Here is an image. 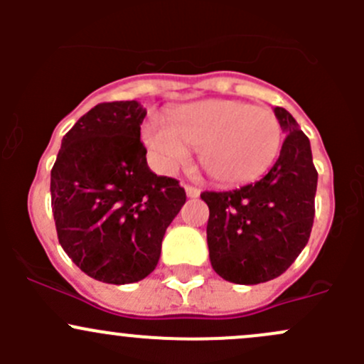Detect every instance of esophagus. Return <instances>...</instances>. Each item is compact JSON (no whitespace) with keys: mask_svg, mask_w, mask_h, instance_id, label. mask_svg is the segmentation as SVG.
Returning a JSON list of instances; mask_svg holds the SVG:
<instances>
[{"mask_svg":"<svg viewBox=\"0 0 364 364\" xmlns=\"http://www.w3.org/2000/svg\"><path fill=\"white\" fill-rule=\"evenodd\" d=\"M185 190H186V196H188L190 199H197V197L200 196V190L193 185H185Z\"/></svg>","mask_w":364,"mask_h":364,"instance_id":"esophagus-1","label":"esophagus"}]
</instances>
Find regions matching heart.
Returning a JSON list of instances; mask_svg holds the SVG:
<instances>
[{
	"label": "heart",
	"instance_id": "1",
	"mask_svg": "<svg viewBox=\"0 0 364 364\" xmlns=\"http://www.w3.org/2000/svg\"><path fill=\"white\" fill-rule=\"evenodd\" d=\"M142 139L161 171L186 164L200 148V164L215 181L241 185L260 178L280 153L282 124L274 112L236 100H204L149 117Z\"/></svg>",
	"mask_w": 364,
	"mask_h": 364
}]
</instances>
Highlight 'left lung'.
I'll return each instance as SVG.
<instances>
[{
	"label": "left lung",
	"mask_w": 364,
	"mask_h": 364,
	"mask_svg": "<svg viewBox=\"0 0 364 364\" xmlns=\"http://www.w3.org/2000/svg\"><path fill=\"white\" fill-rule=\"evenodd\" d=\"M274 116L287 135L269 172L237 190L200 193L209 208L211 266L232 284L280 277L306 247L314 227L318 174L310 141L284 107H274Z\"/></svg>",
	"instance_id": "1"
}]
</instances>
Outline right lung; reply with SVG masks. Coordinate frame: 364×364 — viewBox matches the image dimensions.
<instances>
[{
	"instance_id": "obj_1",
	"label": "right lung",
	"mask_w": 364,
	"mask_h": 364,
	"mask_svg": "<svg viewBox=\"0 0 364 364\" xmlns=\"http://www.w3.org/2000/svg\"><path fill=\"white\" fill-rule=\"evenodd\" d=\"M135 100L104 102L61 141L50 171V205L60 245L87 277L134 284L156 267L161 240L186 203L178 179L146 161Z\"/></svg>"
}]
</instances>
